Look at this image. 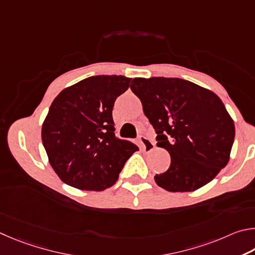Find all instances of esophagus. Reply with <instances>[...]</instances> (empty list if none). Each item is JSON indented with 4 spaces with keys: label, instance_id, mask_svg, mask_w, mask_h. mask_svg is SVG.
I'll return each mask as SVG.
<instances>
[{
    "label": "esophagus",
    "instance_id": "34e87169",
    "mask_svg": "<svg viewBox=\"0 0 255 255\" xmlns=\"http://www.w3.org/2000/svg\"><path fill=\"white\" fill-rule=\"evenodd\" d=\"M139 141H140V144H141V148L143 151H151L154 148V142L149 139V137H145L143 135L139 136Z\"/></svg>",
    "mask_w": 255,
    "mask_h": 255
}]
</instances>
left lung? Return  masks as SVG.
<instances>
[{"instance_id": "obj_1", "label": "left lung", "mask_w": 255, "mask_h": 255, "mask_svg": "<svg viewBox=\"0 0 255 255\" xmlns=\"http://www.w3.org/2000/svg\"><path fill=\"white\" fill-rule=\"evenodd\" d=\"M131 89L171 157L154 176L168 191H193L212 181L230 160L234 122L216 94L180 78H134Z\"/></svg>"}]
</instances>
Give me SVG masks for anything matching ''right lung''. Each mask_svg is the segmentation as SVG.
Wrapping results in <instances>:
<instances>
[{"label":"right lung","mask_w":255,"mask_h":255,"mask_svg":"<svg viewBox=\"0 0 255 255\" xmlns=\"http://www.w3.org/2000/svg\"><path fill=\"white\" fill-rule=\"evenodd\" d=\"M131 78L100 75L62 91L49 109L41 137L53 170L78 189L113 186L125 162L139 148L115 135L112 111Z\"/></svg>","instance_id":"right-lung-1"}]
</instances>
